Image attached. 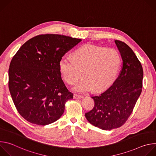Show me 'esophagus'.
<instances>
[{"label":"esophagus","mask_w":156,"mask_h":156,"mask_svg":"<svg viewBox=\"0 0 156 156\" xmlns=\"http://www.w3.org/2000/svg\"><path fill=\"white\" fill-rule=\"evenodd\" d=\"M73 98H74V99H81V98H83V96H81V95H78V94H75L74 96H73Z\"/></svg>","instance_id":"1"}]
</instances>
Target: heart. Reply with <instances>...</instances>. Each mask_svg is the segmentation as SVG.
<instances>
[{
	"label": "heart",
	"instance_id": "1",
	"mask_svg": "<svg viewBox=\"0 0 156 156\" xmlns=\"http://www.w3.org/2000/svg\"><path fill=\"white\" fill-rule=\"evenodd\" d=\"M120 65V56L115 49L85 44L73 52L72 58H61L59 70L63 79L70 84L78 81L81 71L83 77L74 87L75 91H99L113 82Z\"/></svg>",
	"mask_w": 156,
	"mask_h": 156
}]
</instances>
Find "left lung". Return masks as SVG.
<instances>
[{
    "label": "left lung",
    "mask_w": 156,
    "mask_h": 156,
    "mask_svg": "<svg viewBox=\"0 0 156 156\" xmlns=\"http://www.w3.org/2000/svg\"><path fill=\"white\" fill-rule=\"evenodd\" d=\"M115 42L123 60L120 73L105 91L91 97L94 106L85 114L89 122L104 130L119 128L125 123L143 87V70L140 62L126 44L119 40Z\"/></svg>",
    "instance_id": "1"
}]
</instances>
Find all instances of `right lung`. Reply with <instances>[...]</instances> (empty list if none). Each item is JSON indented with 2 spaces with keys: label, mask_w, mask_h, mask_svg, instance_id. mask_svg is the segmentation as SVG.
Listing matches in <instances>:
<instances>
[{
  "label": "right lung",
  "mask_w": 156,
  "mask_h": 156,
  "mask_svg": "<svg viewBox=\"0 0 156 156\" xmlns=\"http://www.w3.org/2000/svg\"><path fill=\"white\" fill-rule=\"evenodd\" d=\"M81 41L59 34H41L28 41L12 58L9 70V91L21 116L46 125L60 118L73 94L65 85L59 61Z\"/></svg>",
  "instance_id": "right-lung-1"
}]
</instances>
